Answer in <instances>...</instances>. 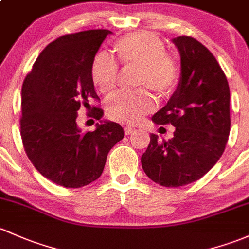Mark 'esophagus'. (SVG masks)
Returning a JSON list of instances; mask_svg holds the SVG:
<instances>
[{"label":"esophagus","instance_id":"1","mask_svg":"<svg viewBox=\"0 0 249 249\" xmlns=\"http://www.w3.org/2000/svg\"><path fill=\"white\" fill-rule=\"evenodd\" d=\"M134 132H135L134 128H132V127H125V128H124V134H125V135L133 134V133H134Z\"/></svg>","mask_w":249,"mask_h":249}]
</instances>
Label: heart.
Instances as JSON below:
<instances>
[{"label":"heart","instance_id":"b5f03b06","mask_svg":"<svg viewBox=\"0 0 249 249\" xmlns=\"http://www.w3.org/2000/svg\"><path fill=\"white\" fill-rule=\"evenodd\" d=\"M114 52L124 65L140 66L139 85L148 87L160 96L175 91L179 82L177 61L165 53V45L156 34L135 32L114 44ZM116 63L106 53H98L92 60L91 79L101 92L114 89L117 81ZM154 109V100L147 91L119 92L109 98L107 113L124 124H136Z\"/></svg>","mask_w":249,"mask_h":249}]
</instances>
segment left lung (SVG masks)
I'll use <instances>...</instances> for the list:
<instances>
[{
	"label": "left lung",
	"mask_w": 249,
	"mask_h": 249,
	"mask_svg": "<svg viewBox=\"0 0 249 249\" xmlns=\"http://www.w3.org/2000/svg\"><path fill=\"white\" fill-rule=\"evenodd\" d=\"M172 42L180 54L179 83L152 121L171 124L176 130L168 141L151 134L141 157L146 175L166 188L186 185L209 172L223 154L231 132V92L216 58L190 36Z\"/></svg>",
	"instance_id": "1"
}]
</instances>
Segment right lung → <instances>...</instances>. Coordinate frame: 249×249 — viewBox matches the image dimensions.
Masks as SVG:
<instances>
[{"instance_id": "obj_1", "label": "right lung", "mask_w": 249, "mask_h": 249, "mask_svg": "<svg viewBox=\"0 0 249 249\" xmlns=\"http://www.w3.org/2000/svg\"><path fill=\"white\" fill-rule=\"evenodd\" d=\"M111 34L91 29L66 34L40 53L22 84L21 138L34 167L64 188H82L100 178L109 151L122 140L124 128L100 121L93 132L77 124L81 106L98 100L91 65L101 45ZM93 108L100 120L103 110Z\"/></svg>"}]
</instances>
